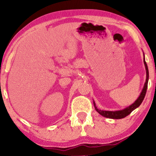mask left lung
I'll list each match as a JSON object with an SVG mask.
<instances>
[{
	"mask_svg": "<svg viewBox=\"0 0 156 156\" xmlns=\"http://www.w3.org/2000/svg\"><path fill=\"white\" fill-rule=\"evenodd\" d=\"M145 66H146V83L144 84V87L143 89L142 92L140 94V95L139 96V97L138 98V99L134 102L133 104H131V106H129V107H127L125 109L121 110V111H116V112H108V111H101V110H99L98 108L96 107L95 106V103L94 102V105L95 109L97 112L99 113V114H101V116H103L104 117H106V118H110V119H123L125 118L126 116H127L128 115H129L131 113L133 112V111L138 107L140 105V104L142 103V101H144L145 96H146V93L147 91V87H148V76H149V74H148V66H147V64L145 61V59H144Z\"/></svg>",
	"mask_w": 156,
	"mask_h": 156,
	"instance_id": "obj_1",
	"label": "left lung"
}]
</instances>
